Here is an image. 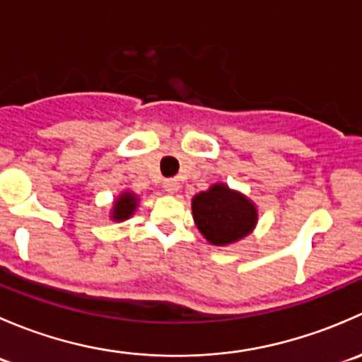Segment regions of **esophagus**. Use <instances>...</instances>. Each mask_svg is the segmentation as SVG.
Here are the masks:
<instances>
[{"mask_svg":"<svg viewBox=\"0 0 362 362\" xmlns=\"http://www.w3.org/2000/svg\"><path fill=\"white\" fill-rule=\"evenodd\" d=\"M163 187H164V191L170 192V194H175V192L180 189V184H178L177 178H168V180H164Z\"/></svg>","mask_w":362,"mask_h":362,"instance_id":"1","label":"esophagus"}]
</instances>
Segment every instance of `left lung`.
<instances>
[{"label": "left lung", "instance_id": "8db88e82", "mask_svg": "<svg viewBox=\"0 0 362 362\" xmlns=\"http://www.w3.org/2000/svg\"><path fill=\"white\" fill-rule=\"evenodd\" d=\"M192 217L211 245L224 247L250 235L257 224V208L242 192L214 184L192 198Z\"/></svg>", "mask_w": 362, "mask_h": 362}]
</instances>
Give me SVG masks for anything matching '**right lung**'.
<instances>
[{"label":"right lung","mask_w":362,"mask_h":362,"mask_svg":"<svg viewBox=\"0 0 362 362\" xmlns=\"http://www.w3.org/2000/svg\"><path fill=\"white\" fill-rule=\"evenodd\" d=\"M138 206V196L131 191H124L120 192L119 198L115 199L112 208V221L120 222V221H127L131 215L134 214Z\"/></svg>","instance_id":"add662e5"}]
</instances>
